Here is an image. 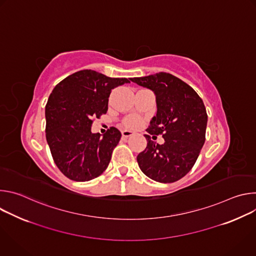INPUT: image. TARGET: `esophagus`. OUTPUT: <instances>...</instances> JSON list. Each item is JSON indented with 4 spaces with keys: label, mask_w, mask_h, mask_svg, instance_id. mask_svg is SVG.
<instances>
[{
    "label": "esophagus",
    "mask_w": 256,
    "mask_h": 256,
    "mask_svg": "<svg viewBox=\"0 0 256 256\" xmlns=\"http://www.w3.org/2000/svg\"><path fill=\"white\" fill-rule=\"evenodd\" d=\"M122 138H130V136H132L134 134H132V132H130V130H122Z\"/></svg>",
    "instance_id": "obj_1"
}]
</instances>
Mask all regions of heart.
I'll use <instances>...</instances> for the list:
<instances>
[{
  "label": "heart",
  "mask_w": 256,
  "mask_h": 256,
  "mask_svg": "<svg viewBox=\"0 0 256 256\" xmlns=\"http://www.w3.org/2000/svg\"><path fill=\"white\" fill-rule=\"evenodd\" d=\"M122 124H124L126 128L136 130V128H138L142 126V118H138V116H126V118H124Z\"/></svg>",
  "instance_id": "obj_1"
}]
</instances>
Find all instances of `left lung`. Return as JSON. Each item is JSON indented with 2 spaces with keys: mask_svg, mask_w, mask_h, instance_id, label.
<instances>
[{
  "mask_svg": "<svg viewBox=\"0 0 256 256\" xmlns=\"http://www.w3.org/2000/svg\"><path fill=\"white\" fill-rule=\"evenodd\" d=\"M130 81L153 90L157 102V114L147 128L149 134H144L147 147L136 157L138 166L155 181L175 182L190 171L204 144L208 122L204 104L190 85L169 72ZM151 134H162L164 144H157Z\"/></svg>",
  "mask_w": 256,
  "mask_h": 256,
  "instance_id": "1",
  "label": "left lung"
}]
</instances>
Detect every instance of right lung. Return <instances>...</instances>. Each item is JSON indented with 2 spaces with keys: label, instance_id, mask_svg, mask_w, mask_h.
<instances>
[{
  "label": "right lung",
  "instance_id": "1",
  "mask_svg": "<svg viewBox=\"0 0 256 256\" xmlns=\"http://www.w3.org/2000/svg\"><path fill=\"white\" fill-rule=\"evenodd\" d=\"M130 81L82 70L50 93L46 105V140L56 165L70 180L89 181L107 168L122 132L112 126L101 136L92 134L91 126L107 112L112 89Z\"/></svg>",
  "mask_w": 256,
  "mask_h": 256
}]
</instances>
